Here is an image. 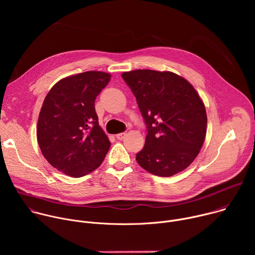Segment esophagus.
Segmentation results:
<instances>
[{"label":"esophagus","instance_id":"34e87169","mask_svg":"<svg viewBox=\"0 0 255 255\" xmlns=\"http://www.w3.org/2000/svg\"><path fill=\"white\" fill-rule=\"evenodd\" d=\"M125 135H126V133L122 132V133H119V134H117V135H116V138H117L118 140H122V139L125 137Z\"/></svg>","mask_w":255,"mask_h":255}]
</instances>
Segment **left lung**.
Here are the masks:
<instances>
[{
    "mask_svg": "<svg viewBox=\"0 0 255 255\" xmlns=\"http://www.w3.org/2000/svg\"><path fill=\"white\" fill-rule=\"evenodd\" d=\"M122 78L134 94L146 125L138 164L158 176L186 169L199 154L207 132V114L194 87L170 71L136 69Z\"/></svg>",
    "mask_w": 255,
    "mask_h": 255,
    "instance_id": "obj_1",
    "label": "left lung"
}]
</instances>
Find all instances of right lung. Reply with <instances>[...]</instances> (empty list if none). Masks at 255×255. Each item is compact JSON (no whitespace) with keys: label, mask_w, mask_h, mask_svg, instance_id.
<instances>
[{"label":"right lung","mask_w":255,"mask_h":255,"mask_svg":"<svg viewBox=\"0 0 255 255\" xmlns=\"http://www.w3.org/2000/svg\"><path fill=\"white\" fill-rule=\"evenodd\" d=\"M111 75L86 71L57 82L44 99L37 140L46 160L57 170L84 176L103 162L111 142L99 125L95 100Z\"/></svg>","instance_id":"1"}]
</instances>
